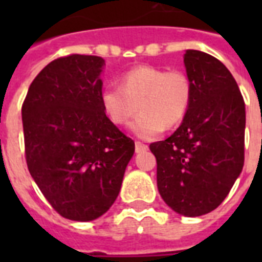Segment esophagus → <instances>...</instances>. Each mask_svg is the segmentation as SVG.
<instances>
[{"mask_svg":"<svg viewBox=\"0 0 262 262\" xmlns=\"http://www.w3.org/2000/svg\"><path fill=\"white\" fill-rule=\"evenodd\" d=\"M145 151H148V145L140 143V141H136V152H137V154H141V152Z\"/></svg>","mask_w":262,"mask_h":262,"instance_id":"34e87169","label":"esophagus"}]
</instances>
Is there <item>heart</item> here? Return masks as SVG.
<instances>
[{
    "label": "heart",
    "instance_id": "1",
    "mask_svg": "<svg viewBox=\"0 0 262 262\" xmlns=\"http://www.w3.org/2000/svg\"><path fill=\"white\" fill-rule=\"evenodd\" d=\"M193 100V83L182 69L140 65L121 75L119 87H108L100 95L102 108L117 126L130 122L140 114L132 130L140 139H155L164 129L178 126Z\"/></svg>",
    "mask_w": 262,
    "mask_h": 262
}]
</instances>
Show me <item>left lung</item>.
Instances as JSON below:
<instances>
[{
  "mask_svg": "<svg viewBox=\"0 0 262 262\" xmlns=\"http://www.w3.org/2000/svg\"><path fill=\"white\" fill-rule=\"evenodd\" d=\"M193 100L181 126L149 149L164 203L179 215L201 216L223 203L245 162L244 96L219 59L199 50L183 58Z\"/></svg>",
  "mask_w": 262,
  "mask_h": 262,
  "instance_id": "left-lung-1",
  "label": "left lung"
}]
</instances>
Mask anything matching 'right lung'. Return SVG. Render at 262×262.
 <instances>
[{
	"instance_id": "right-lung-1",
	"label": "right lung",
	"mask_w": 262,
	"mask_h": 262,
	"mask_svg": "<svg viewBox=\"0 0 262 262\" xmlns=\"http://www.w3.org/2000/svg\"><path fill=\"white\" fill-rule=\"evenodd\" d=\"M104 59L71 54L51 61L21 106L31 177L62 217L90 222L118 197L135 141L107 118L100 103Z\"/></svg>"
}]
</instances>
